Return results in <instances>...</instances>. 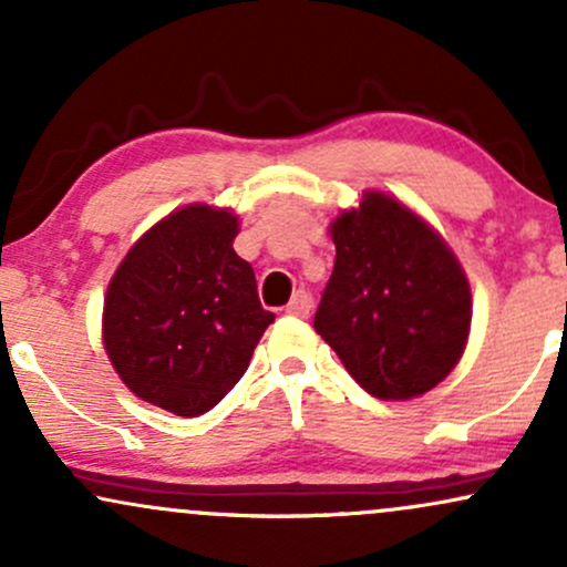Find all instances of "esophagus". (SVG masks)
<instances>
[{
  "label": "esophagus",
  "mask_w": 567,
  "mask_h": 567,
  "mask_svg": "<svg viewBox=\"0 0 567 567\" xmlns=\"http://www.w3.org/2000/svg\"><path fill=\"white\" fill-rule=\"evenodd\" d=\"M311 306H315V301H311L309 292L298 290L296 296H292V301L288 303V309H285V311H288L290 317H301V320H303V317H309Z\"/></svg>",
  "instance_id": "1"
}]
</instances>
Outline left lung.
Here are the masks:
<instances>
[{"label": "left lung", "mask_w": 567, "mask_h": 567, "mask_svg": "<svg viewBox=\"0 0 567 567\" xmlns=\"http://www.w3.org/2000/svg\"><path fill=\"white\" fill-rule=\"evenodd\" d=\"M330 237L336 266L315 330L368 394L402 402L432 392L472 330V288L451 245L379 188L338 213Z\"/></svg>", "instance_id": "left-lung-1"}]
</instances>
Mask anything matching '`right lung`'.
I'll return each mask as SVG.
<instances>
[{"label":"right lung","mask_w":567,"mask_h":567,"mask_svg":"<svg viewBox=\"0 0 567 567\" xmlns=\"http://www.w3.org/2000/svg\"><path fill=\"white\" fill-rule=\"evenodd\" d=\"M239 216L192 202L135 239L103 298L101 336L116 375L167 413H207L245 375L275 315L234 252Z\"/></svg>","instance_id":"obj_1"}]
</instances>
